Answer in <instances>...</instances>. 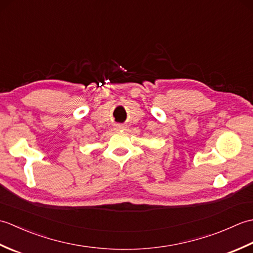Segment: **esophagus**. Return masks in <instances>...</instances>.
<instances>
[{
  "mask_svg": "<svg viewBox=\"0 0 253 253\" xmlns=\"http://www.w3.org/2000/svg\"><path fill=\"white\" fill-rule=\"evenodd\" d=\"M124 129V127L123 126H121V125H117V126H115V128H114V130H116V131H118V130H123Z\"/></svg>",
  "mask_w": 253,
  "mask_h": 253,
  "instance_id": "34e87169",
  "label": "esophagus"
}]
</instances>
